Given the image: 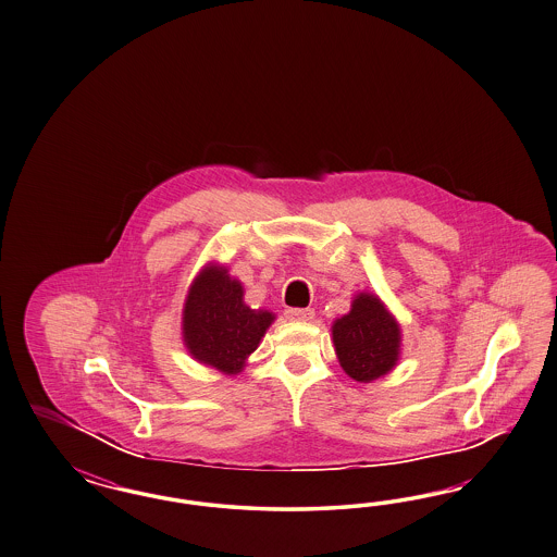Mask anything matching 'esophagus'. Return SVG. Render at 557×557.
<instances>
[{
	"instance_id": "1",
	"label": "esophagus",
	"mask_w": 557,
	"mask_h": 557,
	"mask_svg": "<svg viewBox=\"0 0 557 557\" xmlns=\"http://www.w3.org/2000/svg\"><path fill=\"white\" fill-rule=\"evenodd\" d=\"M287 319L300 322L312 321L314 319V310L312 308H289L287 310Z\"/></svg>"
}]
</instances>
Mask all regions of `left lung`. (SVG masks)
<instances>
[{"mask_svg":"<svg viewBox=\"0 0 557 557\" xmlns=\"http://www.w3.org/2000/svg\"><path fill=\"white\" fill-rule=\"evenodd\" d=\"M333 345L343 371L355 382L370 384L398 366L403 329L396 317L371 292H359L351 310L333 322Z\"/></svg>","mask_w":557,"mask_h":557,"instance_id":"left-lung-1","label":"left lung"}]
</instances>
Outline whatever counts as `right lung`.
<instances>
[{
    "instance_id": "1",
    "label": "right lung",
    "mask_w": 557,
    "mask_h": 557,
    "mask_svg": "<svg viewBox=\"0 0 557 557\" xmlns=\"http://www.w3.org/2000/svg\"><path fill=\"white\" fill-rule=\"evenodd\" d=\"M273 321L270 310L245 302V287L226 265L210 261L187 289L182 338L198 363L238 375Z\"/></svg>"
}]
</instances>
